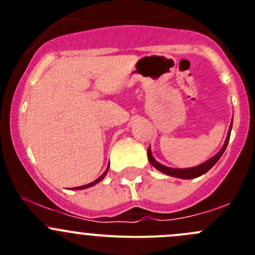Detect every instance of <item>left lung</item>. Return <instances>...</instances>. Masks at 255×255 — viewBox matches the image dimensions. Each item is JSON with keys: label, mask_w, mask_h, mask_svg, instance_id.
<instances>
[{"label": "left lung", "mask_w": 255, "mask_h": 255, "mask_svg": "<svg viewBox=\"0 0 255 255\" xmlns=\"http://www.w3.org/2000/svg\"><path fill=\"white\" fill-rule=\"evenodd\" d=\"M232 123H233V120L231 121V126H230V129H228V133H227V138H226L225 144H223V146L221 148V150L218 151L216 155H213L212 158L205 161V163L200 164V165L192 166V168H186V169L169 168V166L163 165V164H160L159 161H156L155 159H154L153 154H151V150H150V146L148 148L149 163H150L151 165L154 166V168L158 169L159 171H161L163 174H166V175H169V176L179 177V179H195V177H199V176L204 175L205 173H207V171L210 170V169L212 168V166L215 165L216 163H217L218 159H220L221 156H222V154L225 153L226 148H227V145H228V142H230L231 130H232Z\"/></svg>", "instance_id": "8db88e82"}]
</instances>
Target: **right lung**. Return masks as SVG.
<instances>
[{"label": "right lung", "mask_w": 255, "mask_h": 255, "mask_svg": "<svg viewBox=\"0 0 255 255\" xmlns=\"http://www.w3.org/2000/svg\"><path fill=\"white\" fill-rule=\"evenodd\" d=\"M109 168H110V165L107 166V169H106V171H105L104 174H102L101 176L100 177H97L96 180H95V181H92V182H90V184H87V185H82V186H78V187H74V190H85V189H89V187H91V186H94V185H96L97 182H100L101 181L102 179H104L105 176H106V174L109 173Z\"/></svg>", "instance_id": "1"}]
</instances>
